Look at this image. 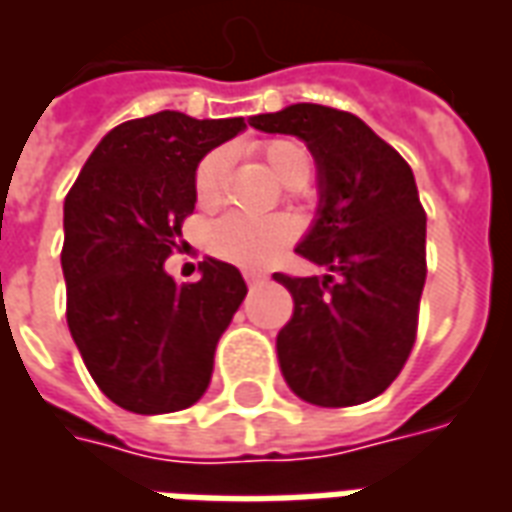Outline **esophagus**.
Here are the masks:
<instances>
[{"label": "esophagus", "instance_id": "34e87169", "mask_svg": "<svg viewBox=\"0 0 512 512\" xmlns=\"http://www.w3.org/2000/svg\"><path fill=\"white\" fill-rule=\"evenodd\" d=\"M244 279L249 288H257V285H263L266 282V274H260V271H244Z\"/></svg>", "mask_w": 512, "mask_h": 512}]
</instances>
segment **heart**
I'll return each instance as SVG.
<instances>
[{
	"mask_svg": "<svg viewBox=\"0 0 512 512\" xmlns=\"http://www.w3.org/2000/svg\"><path fill=\"white\" fill-rule=\"evenodd\" d=\"M266 164L274 169L282 183L293 189L304 186L312 175V156L307 147L293 139H274L260 147ZM224 172H227V153L213 150L202 158L194 169V197L202 208H213L224 194ZM296 227L290 219L271 216L257 219L249 213H227L211 227L208 244L222 260H230L235 266L257 268L271 263L282 255V249L293 241Z\"/></svg>",
	"mask_w": 512,
	"mask_h": 512,
	"instance_id": "obj_1",
	"label": "heart"
}]
</instances>
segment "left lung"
Masks as SVG:
<instances>
[{"label":"left lung","instance_id":"obj_1","mask_svg":"<svg viewBox=\"0 0 512 512\" xmlns=\"http://www.w3.org/2000/svg\"><path fill=\"white\" fill-rule=\"evenodd\" d=\"M249 123L304 139L321 175L318 219L296 252L329 274H274L293 296L277 334L282 376L312 406H359L395 381L417 340L428 263L414 172L373 128L332 106L293 104Z\"/></svg>","mask_w":512,"mask_h":512}]
</instances>
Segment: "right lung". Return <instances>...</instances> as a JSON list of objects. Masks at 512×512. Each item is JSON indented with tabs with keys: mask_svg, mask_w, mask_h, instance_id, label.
Masks as SVG:
<instances>
[{
	"mask_svg": "<svg viewBox=\"0 0 512 512\" xmlns=\"http://www.w3.org/2000/svg\"><path fill=\"white\" fill-rule=\"evenodd\" d=\"M244 128V117L183 112L120 123L65 197L68 329L98 389L126 411H180L211 384L216 343L246 282L235 266L208 257L197 282L178 285L164 260L194 213L200 158Z\"/></svg>",
	"mask_w": 512,
	"mask_h": 512,
	"instance_id": "add662e5",
	"label": "right lung"
}]
</instances>
